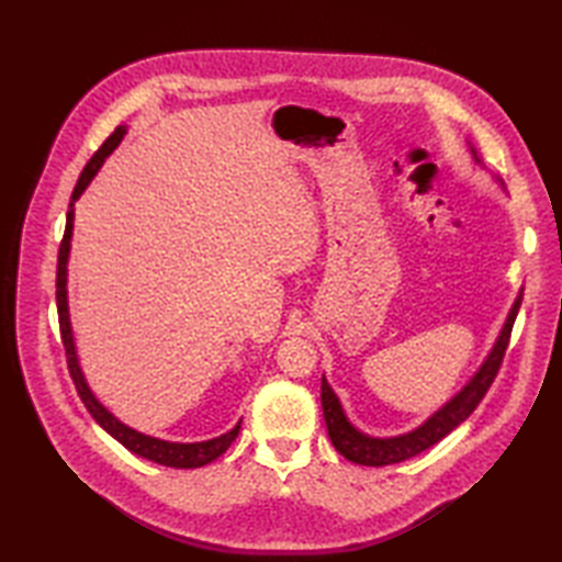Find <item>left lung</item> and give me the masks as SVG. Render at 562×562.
<instances>
[{
	"instance_id": "8db88e82",
	"label": "left lung",
	"mask_w": 562,
	"mask_h": 562,
	"mask_svg": "<svg viewBox=\"0 0 562 562\" xmlns=\"http://www.w3.org/2000/svg\"><path fill=\"white\" fill-rule=\"evenodd\" d=\"M471 151H473V159L481 164L475 149H471ZM519 306H521V292L515 300V304H512L505 326H503V330H499L493 350L487 352L485 362L481 364L479 372L469 379V384H465L457 393V396L449 398L439 411L429 415L420 427H415L405 435H398V437L364 435L362 429H357L348 420V415H345L336 391L330 389L326 376H321V405H324V420H326L333 447H336L342 457L352 463L389 465V463H401L405 459L417 457L420 451L437 445L439 439H445L451 429H457L465 420V417L479 408V403L483 401L487 389H491V384L495 381L497 369H499V364H503V357H505V350L509 345V333H512V326H515Z\"/></svg>"
}]
</instances>
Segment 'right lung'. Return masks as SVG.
Returning <instances> with one entry per match:
<instances>
[{"label": "right lung", "instance_id": "obj_1", "mask_svg": "<svg viewBox=\"0 0 562 562\" xmlns=\"http://www.w3.org/2000/svg\"><path fill=\"white\" fill-rule=\"evenodd\" d=\"M127 127L117 125L115 133L103 142L101 149L93 154L89 159V164L83 166V171L79 176V181L75 186V193H71V202L67 210V224H65V236L63 244H59V254H57V316H59V336H63V345H65V355H67V367L71 381H75L79 398L87 405V411L91 413L93 420H97L105 432H109L113 439L121 441L125 449H130L133 453L142 459H149L154 463L161 465H171V469H200L210 461H214L217 457L229 449L232 441L236 439L238 429H241V420L236 423L234 429H229L226 435H220L207 441H169V439H159V437H149L145 432H137L130 425L121 423L117 417L105 408V405L93 396V391L89 389L87 379H83V372L79 367V357H77V348H75V336H71V324H69V304H67V260H69V248H71V229H75V202L81 198L83 190L91 183V178L99 173V169L103 166L105 157L121 145V139L125 137Z\"/></svg>", "mask_w": 562, "mask_h": 562}]
</instances>
